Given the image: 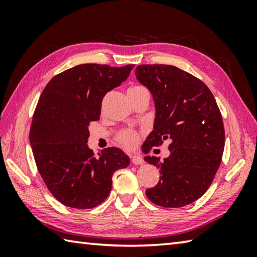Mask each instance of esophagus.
<instances>
[{"label": "esophagus", "mask_w": 257, "mask_h": 257, "mask_svg": "<svg viewBox=\"0 0 257 257\" xmlns=\"http://www.w3.org/2000/svg\"><path fill=\"white\" fill-rule=\"evenodd\" d=\"M132 162L135 165H141L144 163V160H143V158H141L139 155H132Z\"/></svg>", "instance_id": "obj_1"}]
</instances>
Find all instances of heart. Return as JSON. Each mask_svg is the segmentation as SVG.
<instances>
[{"mask_svg":"<svg viewBox=\"0 0 257 257\" xmlns=\"http://www.w3.org/2000/svg\"><path fill=\"white\" fill-rule=\"evenodd\" d=\"M145 90L141 86H132L128 88V95H134ZM119 142L125 147H134L138 142V135L134 130H124L119 135Z\"/></svg>","mask_w":257,"mask_h":257,"instance_id":"obj_1","label":"heart"}]
</instances>
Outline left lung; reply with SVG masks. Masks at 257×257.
I'll return each instance as SVG.
<instances>
[{
  "instance_id": "left-lung-1",
  "label": "left lung",
  "mask_w": 257,
  "mask_h": 257,
  "mask_svg": "<svg viewBox=\"0 0 257 257\" xmlns=\"http://www.w3.org/2000/svg\"><path fill=\"white\" fill-rule=\"evenodd\" d=\"M135 75L151 92L155 106L153 132L143 152L171 142L170 155L162 162L144 158L161 173L146 196L163 207L188 205L208 189L222 159L224 127L215 98L203 81L177 67L142 64Z\"/></svg>"
}]
</instances>
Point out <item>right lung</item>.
<instances>
[{
  "label": "right lung",
  "mask_w": 257,
  "mask_h": 257,
  "mask_svg": "<svg viewBox=\"0 0 257 257\" xmlns=\"http://www.w3.org/2000/svg\"><path fill=\"white\" fill-rule=\"evenodd\" d=\"M134 67L79 64L52 78L43 90L29 141L40 175L63 205L97 206L110 194L113 173L129 165V156L120 149L108 147L95 156L87 142L103 97L127 79Z\"/></svg>",
  "instance_id": "add662e5"
}]
</instances>
